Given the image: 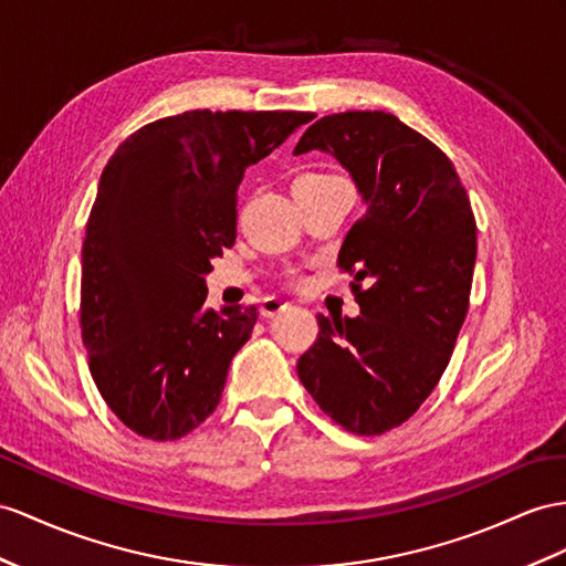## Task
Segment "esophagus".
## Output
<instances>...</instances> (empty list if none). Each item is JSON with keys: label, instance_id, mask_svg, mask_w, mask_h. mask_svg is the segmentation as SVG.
<instances>
[{"label": "esophagus", "instance_id": "1", "mask_svg": "<svg viewBox=\"0 0 566 566\" xmlns=\"http://www.w3.org/2000/svg\"><path fill=\"white\" fill-rule=\"evenodd\" d=\"M289 306H292V303L280 301V298H274V296H265L263 301H260V315H263V317H272V315L282 313V311L289 308Z\"/></svg>", "mask_w": 566, "mask_h": 566}]
</instances>
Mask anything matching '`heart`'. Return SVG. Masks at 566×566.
Wrapping results in <instances>:
<instances>
[{
  "instance_id": "1",
  "label": "heart",
  "mask_w": 566,
  "mask_h": 566,
  "mask_svg": "<svg viewBox=\"0 0 566 566\" xmlns=\"http://www.w3.org/2000/svg\"><path fill=\"white\" fill-rule=\"evenodd\" d=\"M327 179H337V177H332V174H321V171H308V174H301L296 181H327Z\"/></svg>"
}]
</instances>
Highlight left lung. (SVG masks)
<instances>
[{
  "label": "left lung",
  "instance_id": "8db88e82",
  "mask_svg": "<svg viewBox=\"0 0 566 566\" xmlns=\"http://www.w3.org/2000/svg\"><path fill=\"white\" fill-rule=\"evenodd\" d=\"M308 150L335 155L368 208L337 258L360 315H317V339L296 370L332 421L382 434L421 409L452 358L469 311L475 217L449 157L395 114H327L294 153Z\"/></svg>",
  "mask_w": 566,
  "mask_h": 566
}]
</instances>
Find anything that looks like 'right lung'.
Listing matches in <instances>:
<instances>
[{"instance_id": "right-lung-1", "label": "right lung", "mask_w": 566, "mask_h": 566, "mask_svg": "<svg viewBox=\"0 0 566 566\" xmlns=\"http://www.w3.org/2000/svg\"><path fill=\"white\" fill-rule=\"evenodd\" d=\"M313 117L193 109L109 157L85 224L81 335L99 395L140 438L179 440L220 403L258 311L208 308L202 274L237 241L245 167Z\"/></svg>"}]
</instances>
